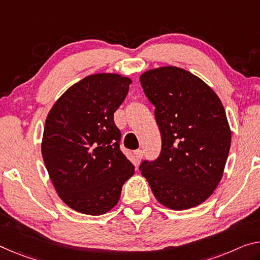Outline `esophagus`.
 I'll return each mask as SVG.
<instances>
[{
	"mask_svg": "<svg viewBox=\"0 0 260 260\" xmlns=\"http://www.w3.org/2000/svg\"><path fill=\"white\" fill-rule=\"evenodd\" d=\"M134 155H135L136 162H139V161H141V159L143 158V151L142 150H136L134 152Z\"/></svg>",
	"mask_w": 260,
	"mask_h": 260,
	"instance_id": "34e87169",
	"label": "esophagus"
}]
</instances>
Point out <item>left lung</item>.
Here are the masks:
<instances>
[{
  "label": "left lung",
  "instance_id": "8db88e82",
  "mask_svg": "<svg viewBox=\"0 0 260 260\" xmlns=\"http://www.w3.org/2000/svg\"><path fill=\"white\" fill-rule=\"evenodd\" d=\"M141 85L155 108L161 150L139 170L161 205L174 210L198 206L217 187L229 154L231 131L222 102L179 67L145 72Z\"/></svg>",
  "mask_w": 260,
  "mask_h": 260
}]
</instances>
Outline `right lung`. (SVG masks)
Returning a JSON list of instances; mask_svg holds the SVG:
<instances>
[{"instance_id": "obj_1", "label": "right lung", "mask_w": 260, "mask_h": 260, "mask_svg": "<svg viewBox=\"0 0 260 260\" xmlns=\"http://www.w3.org/2000/svg\"><path fill=\"white\" fill-rule=\"evenodd\" d=\"M130 83L117 74L89 75L72 86L47 115L44 162L59 197L79 213L102 215L114 208L134 175L114 122Z\"/></svg>"}]
</instances>
